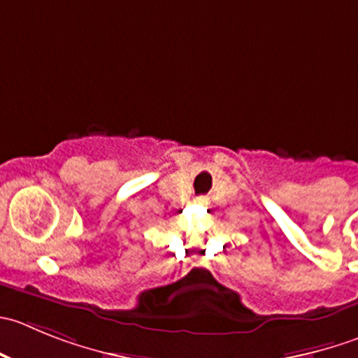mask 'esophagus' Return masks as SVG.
Instances as JSON below:
<instances>
[{
  "mask_svg": "<svg viewBox=\"0 0 358 358\" xmlns=\"http://www.w3.org/2000/svg\"><path fill=\"white\" fill-rule=\"evenodd\" d=\"M195 202L196 203H199V206H202V207H207V206H209V203H210V200L209 199H207V196H196V199H195Z\"/></svg>",
  "mask_w": 358,
  "mask_h": 358,
  "instance_id": "esophagus-1",
  "label": "esophagus"
}]
</instances>
